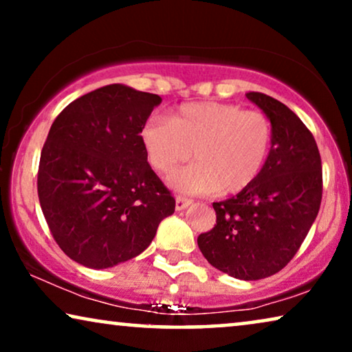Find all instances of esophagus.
<instances>
[{
  "label": "esophagus",
  "mask_w": 352,
  "mask_h": 352,
  "mask_svg": "<svg viewBox=\"0 0 352 352\" xmlns=\"http://www.w3.org/2000/svg\"><path fill=\"white\" fill-rule=\"evenodd\" d=\"M190 204H192V200H190V199H186V197L177 195V197H176V211H182V210H186L187 206H189Z\"/></svg>",
  "instance_id": "obj_1"
}]
</instances>
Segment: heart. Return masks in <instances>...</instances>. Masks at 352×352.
I'll use <instances>...</instances> for the list:
<instances>
[{"label":"heart","instance_id":"obj_1","mask_svg":"<svg viewBox=\"0 0 352 352\" xmlns=\"http://www.w3.org/2000/svg\"><path fill=\"white\" fill-rule=\"evenodd\" d=\"M147 160L170 176L192 157L197 163L173 176L189 194H240L263 175L274 147L272 122L237 104L192 102L171 115L148 118L141 129Z\"/></svg>","mask_w":352,"mask_h":352}]
</instances>
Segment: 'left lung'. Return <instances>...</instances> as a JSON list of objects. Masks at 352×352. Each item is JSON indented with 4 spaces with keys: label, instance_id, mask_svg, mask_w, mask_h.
<instances>
[{
    "label": "left lung",
    "instance_id": "obj_1",
    "mask_svg": "<svg viewBox=\"0 0 352 352\" xmlns=\"http://www.w3.org/2000/svg\"><path fill=\"white\" fill-rule=\"evenodd\" d=\"M272 122L274 147L252 187L214 201L216 224L197 239L211 266L242 280L282 271L300 250L322 201V162L306 124L280 100L247 93Z\"/></svg>",
    "mask_w": 352,
    "mask_h": 352
}]
</instances>
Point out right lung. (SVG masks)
Segmentation results:
<instances>
[{"label": "right lung", "instance_id": "add662e5", "mask_svg": "<svg viewBox=\"0 0 352 352\" xmlns=\"http://www.w3.org/2000/svg\"><path fill=\"white\" fill-rule=\"evenodd\" d=\"M157 94L109 85L70 102L51 124L38 168V199L70 259L112 267L141 254L175 197L147 162L141 129Z\"/></svg>", "mask_w": 352, "mask_h": 352}]
</instances>
